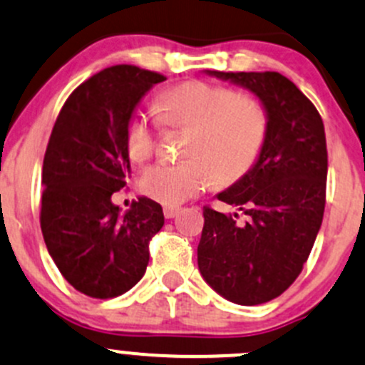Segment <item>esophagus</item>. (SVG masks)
Instances as JSON below:
<instances>
[{"instance_id": "obj_1", "label": "esophagus", "mask_w": 365, "mask_h": 365, "mask_svg": "<svg viewBox=\"0 0 365 365\" xmlns=\"http://www.w3.org/2000/svg\"><path fill=\"white\" fill-rule=\"evenodd\" d=\"M179 214V207H163V216L167 217V220H172V217H175Z\"/></svg>"}]
</instances>
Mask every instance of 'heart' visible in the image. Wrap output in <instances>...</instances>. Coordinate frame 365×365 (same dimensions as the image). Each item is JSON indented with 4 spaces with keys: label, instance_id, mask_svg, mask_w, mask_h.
<instances>
[{
    "label": "heart",
    "instance_id": "heart-1",
    "mask_svg": "<svg viewBox=\"0 0 365 365\" xmlns=\"http://www.w3.org/2000/svg\"><path fill=\"white\" fill-rule=\"evenodd\" d=\"M158 119L168 126L190 130L184 144V163H156L145 168L138 187L145 197L165 205L182 204L187 198L223 179L250 170L267 137V114L257 100L246 95L190 81L168 89L158 98ZM155 130L148 114L135 110L125 128L128 160L144 163L153 155Z\"/></svg>",
    "mask_w": 365,
    "mask_h": 365
}]
</instances>
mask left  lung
Returning a JSON list of instances; mask_svg holds the SVG:
<instances>
[{"label":"left lung","mask_w":365,"mask_h":365,"mask_svg":"<svg viewBox=\"0 0 365 365\" xmlns=\"http://www.w3.org/2000/svg\"><path fill=\"white\" fill-rule=\"evenodd\" d=\"M257 96L267 137L257 161L217 200L242 210L204 209L198 270L230 302L257 306L276 299L302 270L322 227L327 142L317 107L277 71H210Z\"/></svg>","instance_id":"obj_1"}]
</instances>
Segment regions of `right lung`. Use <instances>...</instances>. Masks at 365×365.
<instances>
[{"label":"right lung","instance_id":"right-lung-1","mask_svg":"<svg viewBox=\"0 0 365 365\" xmlns=\"http://www.w3.org/2000/svg\"><path fill=\"white\" fill-rule=\"evenodd\" d=\"M167 78L138 66L101 70L65 101L42 168L40 225L48 255L75 290L110 299L133 288L149 264L163 209L138 197L125 214L112 195L125 187V128L145 93Z\"/></svg>","mask_w":365,"mask_h":365}]
</instances>
